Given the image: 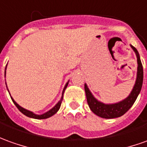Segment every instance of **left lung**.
Returning a JSON list of instances; mask_svg holds the SVG:
<instances>
[{"label": "left lung", "mask_w": 147, "mask_h": 147, "mask_svg": "<svg viewBox=\"0 0 147 147\" xmlns=\"http://www.w3.org/2000/svg\"><path fill=\"white\" fill-rule=\"evenodd\" d=\"M131 47L137 56L138 73L135 85L134 86L133 90L131 91L128 98H126V99H124L123 101L118 103L106 105V104L100 102L98 100H96L90 93V91L89 90L86 85H85V91H86L88 105L90 106V110L96 115H98L101 118H118V117H121L124 114H126V112L130 109V107L133 106V104L136 101L138 96L141 91L142 82H143V68H142V65L140 57H139L138 50L132 45H131Z\"/></svg>", "instance_id": "obj_1"}]
</instances>
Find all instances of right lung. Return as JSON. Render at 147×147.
Instances as JSON below:
<instances>
[{
  "label": "right lung",
  "mask_w": 147,
  "mask_h": 147,
  "mask_svg": "<svg viewBox=\"0 0 147 147\" xmlns=\"http://www.w3.org/2000/svg\"><path fill=\"white\" fill-rule=\"evenodd\" d=\"M6 69V68H5ZM68 86V82L66 83V85H65V88H64L63 90V92H62V97H61V100L59 101V102L57 104L56 106H54L53 109H51V110H49V111H48V112H46L45 114H41V115H37V114H34L33 113V112H31V111H29V110H25V109H24V108H22L21 106H20L19 105H18V103L16 102L15 101H14L13 99L12 98V100H13V103L15 104V106L18 107V109L20 111H21L22 114H24L25 115H26L27 117H29V118H36V119H45V118H49V117H51V116H53V114H55L58 111V110L60 109V106H61V102H62V99H63V94H64V91H65V90L66 89V87H67Z\"/></svg>",
  "instance_id": "1"
}]
</instances>
